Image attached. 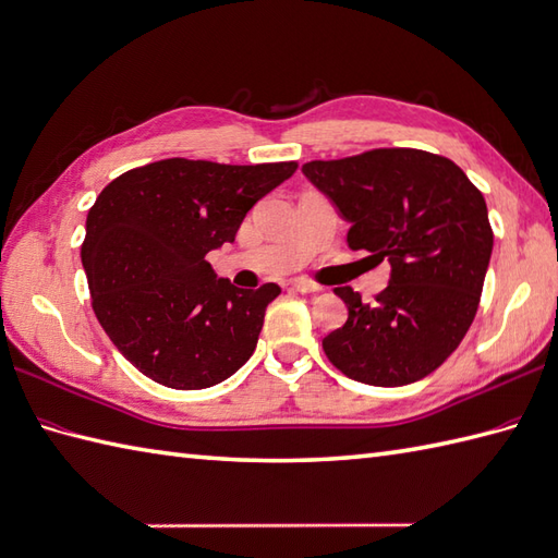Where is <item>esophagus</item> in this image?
Listing matches in <instances>:
<instances>
[{
  "mask_svg": "<svg viewBox=\"0 0 558 558\" xmlns=\"http://www.w3.org/2000/svg\"><path fill=\"white\" fill-rule=\"evenodd\" d=\"M292 290L302 292V294H316L323 288H320V284H316V282H308V280H292Z\"/></svg>",
  "mask_w": 558,
  "mask_h": 558,
  "instance_id": "esophagus-1",
  "label": "esophagus"
}]
</instances>
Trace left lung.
Wrapping results in <instances>:
<instances>
[{
    "mask_svg": "<svg viewBox=\"0 0 558 558\" xmlns=\"http://www.w3.org/2000/svg\"><path fill=\"white\" fill-rule=\"evenodd\" d=\"M304 175L349 223L347 244L390 262V284L364 304L352 288L323 352L347 378L399 387L430 375L461 344L492 256L487 204L461 168L423 149H371L308 161Z\"/></svg>",
    "mask_w": 558,
    "mask_h": 558,
    "instance_id": "8db88e82",
    "label": "left lung"
}]
</instances>
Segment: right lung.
<instances>
[{"mask_svg": "<svg viewBox=\"0 0 558 558\" xmlns=\"http://www.w3.org/2000/svg\"><path fill=\"white\" fill-rule=\"evenodd\" d=\"M294 171V161L163 159L101 190L81 258L97 320L140 373L173 390H204L252 356L280 288L216 280L204 256L235 240L252 206Z\"/></svg>", "mask_w": 558, "mask_h": 558, "instance_id": "obj_1", "label": "right lung"}]
</instances>
